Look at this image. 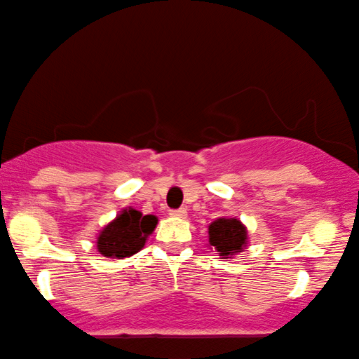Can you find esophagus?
I'll return each mask as SVG.
<instances>
[{
    "label": "esophagus",
    "mask_w": 359,
    "mask_h": 359,
    "mask_svg": "<svg viewBox=\"0 0 359 359\" xmlns=\"http://www.w3.org/2000/svg\"><path fill=\"white\" fill-rule=\"evenodd\" d=\"M168 215L177 216V218H186L187 210H186V208H179V210H170V211H168Z\"/></svg>",
    "instance_id": "34e87169"
}]
</instances>
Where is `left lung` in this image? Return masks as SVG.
<instances>
[{
  "mask_svg": "<svg viewBox=\"0 0 359 359\" xmlns=\"http://www.w3.org/2000/svg\"><path fill=\"white\" fill-rule=\"evenodd\" d=\"M245 240L247 231L238 219L219 218L210 224V243L223 257L240 252L245 245Z\"/></svg>",
  "mask_w": 359,
  "mask_h": 359,
  "instance_id": "1",
  "label": "left lung"
}]
</instances>
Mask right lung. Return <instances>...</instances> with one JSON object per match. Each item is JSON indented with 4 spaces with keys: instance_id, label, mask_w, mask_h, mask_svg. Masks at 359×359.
Returning a JSON list of instances; mask_svg holds the SVG:
<instances>
[{
    "instance_id": "right-lung-1",
    "label": "right lung",
    "mask_w": 359,
    "mask_h": 359,
    "mask_svg": "<svg viewBox=\"0 0 359 359\" xmlns=\"http://www.w3.org/2000/svg\"><path fill=\"white\" fill-rule=\"evenodd\" d=\"M158 219L143 216L136 210H126L98 235V252L105 257H129L143 249L147 237L155 230Z\"/></svg>"
}]
</instances>
